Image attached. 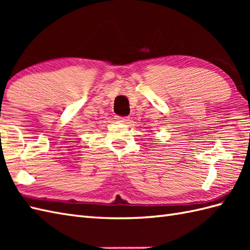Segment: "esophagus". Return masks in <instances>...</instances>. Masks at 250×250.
Segmentation results:
<instances>
[{
    "mask_svg": "<svg viewBox=\"0 0 250 250\" xmlns=\"http://www.w3.org/2000/svg\"><path fill=\"white\" fill-rule=\"evenodd\" d=\"M116 119L118 120V121H120V122H122V124H128V121H129V119H130V117H121V116H116Z\"/></svg>",
    "mask_w": 250,
    "mask_h": 250,
    "instance_id": "esophagus-1",
    "label": "esophagus"
}]
</instances>
